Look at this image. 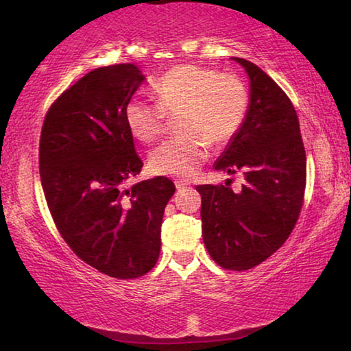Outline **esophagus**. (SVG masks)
<instances>
[{
    "mask_svg": "<svg viewBox=\"0 0 351 351\" xmlns=\"http://www.w3.org/2000/svg\"><path fill=\"white\" fill-rule=\"evenodd\" d=\"M175 184H176V189L178 190H182V189H186L189 186L186 181H175Z\"/></svg>",
    "mask_w": 351,
    "mask_h": 351,
    "instance_id": "esophagus-1",
    "label": "esophagus"
}]
</instances>
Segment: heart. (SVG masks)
I'll use <instances>...</instances> for the list:
<instances>
[{"instance_id": "obj_1", "label": "heart", "mask_w": 351, "mask_h": 351, "mask_svg": "<svg viewBox=\"0 0 351 351\" xmlns=\"http://www.w3.org/2000/svg\"><path fill=\"white\" fill-rule=\"evenodd\" d=\"M156 102L128 99L125 123L136 139L150 144L162 134L167 116H176L181 134L154 148L148 165L154 175L189 178L209 154V145H228L246 121L249 91L241 77L197 64H178L153 83Z\"/></svg>"}]
</instances>
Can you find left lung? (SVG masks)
I'll use <instances>...</instances> for the list:
<instances>
[{
  "label": "left lung",
  "instance_id": "8db88e82",
  "mask_svg": "<svg viewBox=\"0 0 351 351\" xmlns=\"http://www.w3.org/2000/svg\"><path fill=\"white\" fill-rule=\"evenodd\" d=\"M251 79L246 121L215 170L241 173L245 182L203 184V240L217 265L246 271L283 246L305 201L306 154L293 102L257 64L234 58Z\"/></svg>",
  "mask_w": 351,
  "mask_h": 351
}]
</instances>
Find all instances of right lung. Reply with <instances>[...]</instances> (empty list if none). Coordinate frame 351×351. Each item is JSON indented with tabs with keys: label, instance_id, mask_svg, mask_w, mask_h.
Here are the masks:
<instances>
[{
	"label": "right lung",
	"instance_id": "add662e5",
	"mask_svg": "<svg viewBox=\"0 0 351 351\" xmlns=\"http://www.w3.org/2000/svg\"><path fill=\"white\" fill-rule=\"evenodd\" d=\"M142 82L133 63L91 71L49 106L40 134L41 186L56 228L77 257L121 280L156 265L176 190L165 176L123 187L144 165L123 117Z\"/></svg>",
	"mask_w": 351,
	"mask_h": 351
}]
</instances>
